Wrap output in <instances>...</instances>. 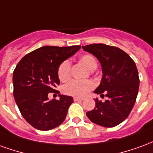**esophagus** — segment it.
Wrapping results in <instances>:
<instances>
[{
	"label": "esophagus",
	"instance_id": "obj_1",
	"mask_svg": "<svg viewBox=\"0 0 153 153\" xmlns=\"http://www.w3.org/2000/svg\"><path fill=\"white\" fill-rule=\"evenodd\" d=\"M83 98H80V97H74V102H78V101H83Z\"/></svg>",
	"mask_w": 153,
	"mask_h": 153
}]
</instances>
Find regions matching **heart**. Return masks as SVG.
Masks as SVG:
<instances>
[{
    "label": "heart",
    "mask_w": 153,
    "mask_h": 153,
    "mask_svg": "<svg viewBox=\"0 0 153 153\" xmlns=\"http://www.w3.org/2000/svg\"><path fill=\"white\" fill-rule=\"evenodd\" d=\"M79 61L90 70H94L97 66L95 57L91 54H83L79 57ZM71 65L69 60H64L57 68V76L61 82H66L70 79ZM94 88V83L90 80L78 81L71 80L62 88L65 94L76 97H83Z\"/></svg>",
    "instance_id": "obj_1"
}]
</instances>
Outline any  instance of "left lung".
Instances as JSON below:
<instances>
[{
  "label": "left lung",
  "instance_id": "left-lung-1",
  "mask_svg": "<svg viewBox=\"0 0 153 153\" xmlns=\"http://www.w3.org/2000/svg\"><path fill=\"white\" fill-rule=\"evenodd\" d=\"M98 59L102 69V79L94 93L107 99H95L94 109L87 116L97 125L115 127L131 112L138 96L139 78L134 61L118 47L106 44H89L83 47Z\"/></svg>",
  "mask_w": 153,
  "mask_h": 153
}]
</instances>
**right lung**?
I'll list each match as a JSON object with an SVG mask.
<instances>
[{"instance_id":"1","label":"right lung","mask_w":153,"mask_h":153,"mask_svg":"<svg viewBox=\"0 0 153 153\" xmlns=\"http://www.w3.org/2000/svg\"><path fill=\"white\" fill-rule=\"evenodd\" d=\"M81 46H45L22 58L13 73L14 97L19 111L29 125L39 130H50L62 124L73 97L60 95L49 100L60 84L57 68Z\"/></svg>"}]
</instances>
